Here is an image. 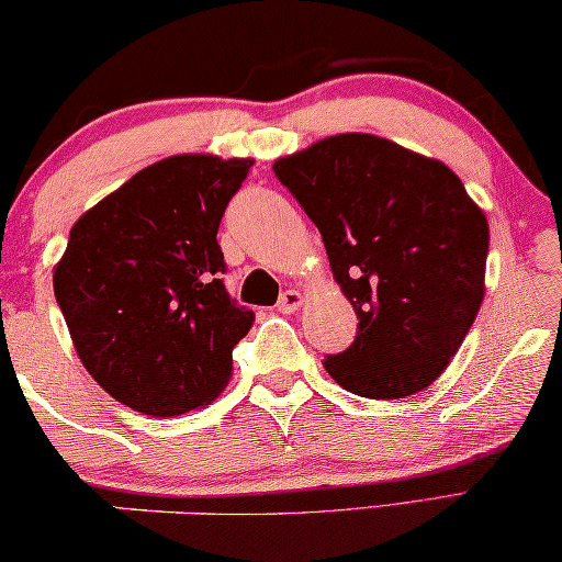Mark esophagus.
I'll use <instances>...</instances> for the list:
<instances>
[{
    "instance_id": "esophagus-1",
    "label": "esophagus",
    "mask_w": 562,
    "mask_h": 562,
    "mask_svg": "<svg viewBox=\"0 0 562 562\" xmlns=\"http://www.w3.org/2000/svg\"><path fill=\"white\" fill-rule=\"evenodd\" d=\"M300 305H303V295H300L297 290H284L282 295H280L278 310H280V313H284V315H290V313H295Z\"/></svg>"
}]
</instances>
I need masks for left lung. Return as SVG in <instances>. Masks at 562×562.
<instances>
[{"instance_id": "obj_1", "label": "left lung", "mask_w": 562, "mask_h": 562, "mask_svg": "<svg viewBox=\"0 0 562 562\" xmlns=\"http://www.w3.org/2000/svg\"><path fill=\"white\" fill-rule=\"evenodd\" d=\"M323 234L358 315L325 371L366 398L437 381L484 297L490 227L459 176L371 133H340L272 166Z\"/></svg>"}]
</instances>
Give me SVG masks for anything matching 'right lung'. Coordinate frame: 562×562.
<instances>
[{"label": "right lung", "instance_id": "right-lung-1", "mask_svg": "<svg viewBox=\"0 0 562 562\" xmlns=\"http://www.w3.org/2000/svg\"><path fill=\"white\" fill-rule=\"evenodd\" d=\"M249 158L171 156L75 222L55 297L82 366L115 401L179 416L220 396L255 313L229 297L216 241Z\"/></svg>", "mask_w": 562, "mask_h": 562}]
</instances>
